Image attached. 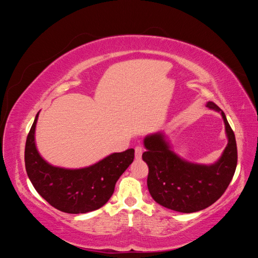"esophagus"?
<instances>
[{
  "label": "esophagus",
  "instance_id": "obj_1",
  "mask_svg": "<svg viewBox=\"0 0 258 258\" xmlns=\"http://www.w3.org/2000/svg\"><path fill=\"white\" fill-rule=\"evenodd\" d=\"M135 152H136V159H141V157H142V154H143V148L141 147V146H137L136 148H135Z\"/></svg>",
  "mask_w": 258,
  "mask_h": 258
}]
</instances>
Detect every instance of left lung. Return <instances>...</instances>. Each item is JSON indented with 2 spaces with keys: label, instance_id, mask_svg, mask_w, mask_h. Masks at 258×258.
I'll return each instance as SVG.
<instances>
[{
  "label": "left lung",
  "instance_id": "left-lung-1",
  "mask_svg": "<svg viewBox=\"0 0 258 258\" xmlns=\"http://www.w3.org/2000/svg\"><path fill=\"white\" fill-rule=\"evenodd\" d=\"M220 113L225 124L227 145L215 162H191L177 155L163 131L147 135L142 158L148 166L147 187L160 206L181 213L204 210L221 198L227 189L237 167V144L225 113L212 101L206 104Z\"/></svg>",
  "mask_w": 258,
  "mask_h": 258
}]
</instances>
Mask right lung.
<instances>
[{
    "label": "right lung",
    "mask_w": 258,
    "mask_h": 258,
    "mask_svg": "<svg viewBox=\"0 0 258 258\" xmlns=\"http://www.w3.org/2000/svg\"><path fill=\"white\" fill-rule=\"evenodd\" d=\"M38 112L27 138V174L36 191L62 212L81 214L103 207L114 192L115 184L131 165L135 150L110 154L89 167L68 169L46 161L37 151L35 128Z\"/></svg>",
    "instance_id": "1"
}]
</instances>
